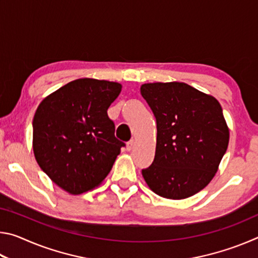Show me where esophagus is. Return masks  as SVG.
Masks as SVG:
<instances>
[{"label": "esophagus", "instance_id": "1", "mask_svg": "<svg viewBox=\"0 0 258 258\" xmlns=\"http://www.w3.org/2000/svg\"><path fill=\"white\" fill-rule=\"evenodd\" d=\"M134 140L132 139V140H130V141L127 142V146H126V149H127V151H131L133 149V147H134Z\"/></svg>", "mask_w": 258, "mask_h": 258}]
</instances>
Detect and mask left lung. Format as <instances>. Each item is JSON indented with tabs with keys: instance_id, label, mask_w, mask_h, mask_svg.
<instances>
[{
	"instance_id": "left-lung-1",
	"label": "left lung",
	"mask_w": 258,
	"mask_h": 258,
	"mask_svg": "<svg viewBox=\"0 0 258 258\" xmlns=\"http://www.w3.org/2000/svg\"><path fill=\"white\" fill-rule=\"evenodd\" d=\"M141 94L157 121L155 159L142 169L145 181L160 197H191L212 181L228 149L221 104L178 82L143 84Z\"/></svg>"
}]
</instances>
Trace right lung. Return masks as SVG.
I'll return each instance as SVG.
<instances>
[{
	"label": "right lung",
	"mask_w": 258,
	"mask_h": 258,
	"mask_svg": "<svg viewBox=\"0 0 258 258\" xmlns=\"http://www.w3.org/2000/svg\"><path fill=\"white\" fill-rule=\"evenodd\" d=\"M121 91L116 82L80 78L43 100L33 119V150L42 171L61 189L81 195L110 172L125 146L107 110Z\"/></svg>",
	"instance_id": "right-lung-1"
}]
</instances>
